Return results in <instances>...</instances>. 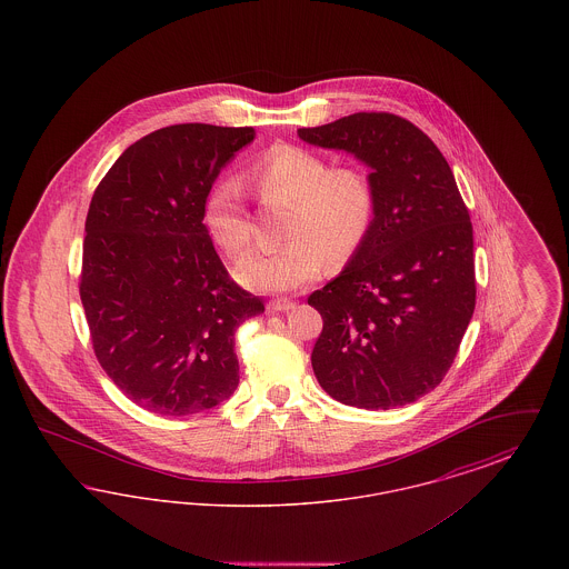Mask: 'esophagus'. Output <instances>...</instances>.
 Wrapping results in <instances>:
<instances>
[{"label":"esophagus","mask_w":569,"mask_h":569,"mask_svg":"<svg viewBox=\"0 0 569 569\" xmlns=\"http://www.w3.org/2000/svg\"><path fill=\"white\" fill-rule=\"evenodd\" d=\"M267 309H269V313H281V311L295 309V302L288 300V298H274V300L267 305Z\"/></svg>","instance_id":"34e87169"}]
</instances>
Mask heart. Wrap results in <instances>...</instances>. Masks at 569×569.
Segmentation results:
<instances>
[{
    "mask_svg": "<svg viewBox=\"0 0 569 569\" xmlns=\"http://www.w3.org/2000/svg\"><path fill=\"white\" fill-rule=\"evenodd\" d=\"M244 179L262 196L292 202L288 243L251 251L234 274L249 290L290 292L316 281L330 258L350 260L369 237L376 216V191L358 168H330L322 156L297 144H274L247 168ZM204 226L211 241L230 258L251 243L243 191L237 181H221L204 202Z\"/></svg>",
    "mask_w": 569,
    "mask_h": 569,
    "instance_id": "heart-1",
    "label": "heart"
}]
</instances>
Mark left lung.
<instances>
[{
    "mask_svg": "<svg viewBox=\"0 0 569 569\" xmlns=\"http://www.w3.org/2000/svg\"><path fill=\"white\" fill-rule=\"evenodd\" d=\"M298 136L371 168L376 216L348 267L316 290L313 373L346 406L390 409L446 378L476 309L473 228L433 140L390 112H353Z\"/></svg>",
    "mask_w": 569,
    "mask_h": 569,
    "instance_id": "8db88e82",
    "label": "left lung"
}]
</instances>
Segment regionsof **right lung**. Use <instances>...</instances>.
<instances>
[{
  "label": "right lung",
  "mask_w": 569,
  "mask_h": 569,
  "mask_svg": "<svg viewBox=\"0 0 569 569\" xmlns=\"http://www.w3.org/2000/svg\"><path fill=\"white\" fill-rule=\"evenodd\" d=\"M253 128L179 123L136 140L93 191L81 300L98 362L136 406L190 416L239 386L234 332L264 311L207 232L204 202Z\"/></svg>",
  "instance_id": "right-lung-1"
}]
</instances>
